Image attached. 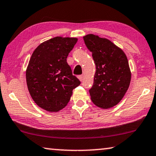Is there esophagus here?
I'll list each match as a JSON object with an SVG mask.
<instances>
[{"label":"esophagus","mask_w":156,"mask_h":156,"mask_svg":"<svg viewBox=\"0 0 156 156\" xmlns=\"http://www.w3.org/2000/svg\"><path fill=\"white\" fill-rule=\"evenodd\" d=\"M78 79H79V80H80V81H82V80H83V75L78 76Z\"/></svg>","instance_id":"obj_1"}]
</instances>
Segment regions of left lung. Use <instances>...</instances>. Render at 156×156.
<instances>
[{"label": "left lung", "instance_id": "1", "mask_svg": "<svg viewBox=\"0 0 156 156\" xmlns=\"http://www.w3.org/2000/svg\"><path fill=\"white\" fill-rule=\"evenodd\" d=\"M83 39L96 66L93 85L89 90L91 100L100 108H111L122 100L129 87L131 73L128 59L106 38L90 34Z\"/></svg>", "mask_w": 156, "mask_h": 156}]
</instances>
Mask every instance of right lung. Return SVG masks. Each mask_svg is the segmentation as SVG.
<instances>
[{
  "label": "right lung",
  "mask_w": 156,
  "mask_h": 156,
  "mask_svg": "<svg viewBox=\"0 0 156 156\" xmlns=\"http://www.w3.org/2000/svg\"><path fill=\"white\" fill-rule=\"evenodd\" d=\"M77 38L56 37L37 47L26 71L28 90L34 102L48 112L66 106L80 81L73 75L66 58Z\"/></svg>",
  "instance_id": "add662e5"
}]
</instances>
